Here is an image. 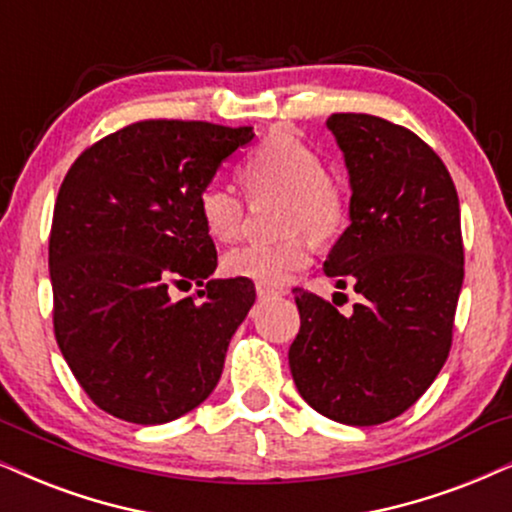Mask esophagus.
Masks as SVG:
<instances>
[{"label":"esophagus","instance_id":"obj_1","mask_svg":"<svg viewBox=\"0 0 512 512\" xmlns=\"http://www.w3.org/2000/svg\"><path fill=\"white\" fill-rule=\"evenodd\" d=\"M256 296L261 301H270V298L284 296V289H275V287H265V284H256Z\"/></svg>","mask_w":512,"mask_h":512}]
</instances>
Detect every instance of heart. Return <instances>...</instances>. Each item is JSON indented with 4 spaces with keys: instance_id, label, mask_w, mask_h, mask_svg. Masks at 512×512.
<instances>
[{
    "instance_id": "obj_1",
    "label": "heart",
    "mask_w": 512,
    "mask_h": 512,
    "mask_svg": "<svg viewBox=\"0 0 512 512\" xmlns=\"http://www.w3.org/2000/svg\"><path fill=\"white\" fill-rule=\"evenodd\" d=\"M240 178L251 197L282 195L277 242H251L223 256L225 275L265 287H282L313 263V242L341 235L350 214V197L341 178L324 171L313 145L289 129L272 131L242 164ZM199 218L218 242H232L244 230V199L223 183L204 185L197 197ZM308 231L307 236L304 232Z\"/></svg>"
}]
</instances>
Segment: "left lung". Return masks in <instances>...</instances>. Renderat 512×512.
I'll return each instance as SVG.
<instances>
[{
	"label": "left lung",
	"mask_w": 512,
	"mask_h": 512,
	"mask_svg": "<svg viewBox=\"0 0 512 512\" xmlns=\"http://www.w3.org/2000/svg\"><path fill=\"white\" fill-rule=\"evenodd\" d=\"M350 176V225L324 272L362 296L348 317L294 289L289 367L305 402L345 426L407 411L440 374L463 284L459 195L414 131L374 115L327 119Z\"/></svg>",
	"instance_id": "1"
}]
</instances>
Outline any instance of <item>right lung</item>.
<instances>
[{
  "label": "right lung",
  "instance_id": "right-lung-1",
  "mask_svg": "<svg viewBox=\"0 0 512 512\" xmlns=\"http://www.w3.org/2000/svg\"><path fill=\"white\" fill-rule=\"evenodd\" d=\"M251 126L145 119L86 148L58 190L49 237L53 331L96 407L157 426L202 404L256 301L209 280L216 247L197 197ZM195 281L202 302L171 299Z\"/></svg>",
  "mask_w": 512,
  "mask_h": 512
}]
</instances>
